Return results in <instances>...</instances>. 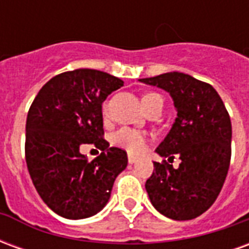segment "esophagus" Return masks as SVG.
<instances>
[{
  "instance_id": "esophagus-1",
  "label": "esophagus",
  "mask_w": 249,
  "mask_h": 249,
  "mask_svg": "<svg viewBox=\"0 0 249 249\" xmlns=\"http://www.w3.org/2000/svg\"><path fill=\"white\" fill-rule=\"evenodd\" d=\"M128 161H129V164H135V162L137 161V157L132 156V155H128Z\"/></svg>"
}]
</instances>
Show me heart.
<instances>
[{
  "mask_svg": "<svg viewBox=\"0 0 249 249\" xmlns=\"http://www.w3.org/2000/svg\"><path fill=\"white\" fill-rule=\"evenodd\" d=\"M156 98H161L156 93H146L142 96V105L144 108H148ZM107 113V105L104 107V114ZM110 142L117 148L125 149L129 153H140L144 151L146 144V136L141 130L133 129V128H121L117 132H114L110 137Z\"/></svg>",
  "mask_w": 249,
  "mask_h": 249,
  "instance_id": "b5f03b06",
  "label": "heart"
}]
</instances>
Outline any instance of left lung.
<instances>
[{"label": "left lung", "instance_id": "1", "mask_svg": "<svg viewBox=\"0 0 249 249\" xmlns=\"http://www.w3.org/2000/svg\"><path fill=\"white\" fill-rule=\"evenodd\" d=\"M141 82L161 88L171 94L178 112L167 137L157 146L165 160L153 162L145 183L152 205L173 220H192L214 203L231 162L232 125L223 100L212 85L195 77L169 71Z\"/></svg>", "mask_w": 249, "mask_h": 249}]
</instances>
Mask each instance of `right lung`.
<instances>
[{
  "instance_id": "1",
  "label": "right lung",
  "mask_w": 249,
  "mask_h": 249,
  "mask_svg": "<svg viewBox=\"0 0 249 249\" xmlns=\"http://www.w3.org/2000/svg\"><path fill=\"white\" fill-rule=\"evenodd\" d=\"M124 85L105 71L76 69L41 88L26 119L25 157L32 181L49 208L65 219L98 213L116 178L128 165L124 149L103 139V103ZM94 143L103 153L88 162L79 146Z\"/></svg>"
}]
</instances>
